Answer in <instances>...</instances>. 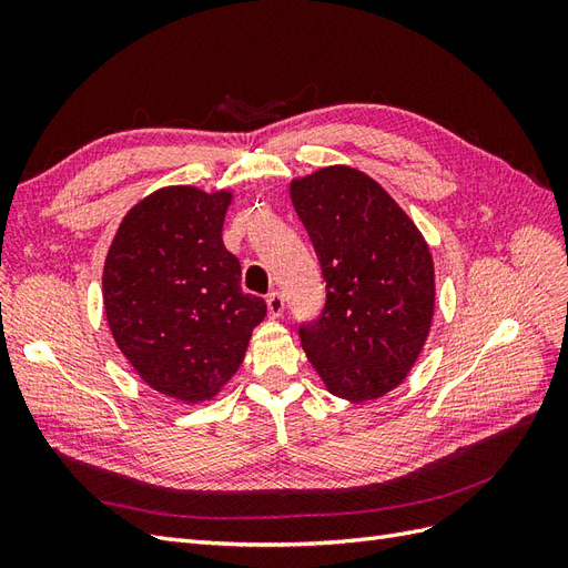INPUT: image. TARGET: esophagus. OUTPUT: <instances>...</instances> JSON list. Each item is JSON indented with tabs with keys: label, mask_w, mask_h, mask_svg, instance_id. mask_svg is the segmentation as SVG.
I'll list each match as a JSON object with an SVG mask.
<instances>
[{
	"label": "esophagus",
	"mask_w": 568,
	"mask_h": 568,
	"mask_svg": "<svg viewBox=\"0 0 568 568\" xmlns=\"http://www.w3.org/2000/svg\"><path fill=\"white\" fill-rule=\"evenodd\" d=\"M267 313H270V317H282L284 296L280 294V291H272V294L267 296Z\"/></svg>",
	"instance_id": "esophagus-1"
}]
</instances>
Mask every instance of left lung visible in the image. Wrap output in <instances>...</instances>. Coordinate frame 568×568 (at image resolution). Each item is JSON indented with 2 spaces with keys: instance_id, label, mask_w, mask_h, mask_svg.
<instances>
[{
  "instance_id": "1",
  "label": "left lung",
  "mask_w": 568,
  "mask_h": 568,
  "mask_svg": "<svg viewBox=\"0 0 568 568\" xmlns=\"http://www.w3.org/2000/svg\"><path fill=\"white\" fill-rule=\"evenodd\" d=\"M291 203L326 280V305L301 326L303 351L326 390L376 400L400 386L432 332L434 257L386 189L351 165L291 180Z\"/></svg>"
}]
</instances>
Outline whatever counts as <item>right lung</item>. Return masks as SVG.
Wrapping results in <instances>:
<instances>
[{"instance_id": "add662e5", "label": "right lung", "mask_w": 568, "mask_h": 568, "mask_svg": "<svg viewBox=\"0 0 568 568\" xmlns=\"http://www.w3.org/2000/svg\"><path fill=\"white\" fill-rule=\"evenodd\" d=\"M232 189L163 186L134 203L104 263V313L142 382L180 403L215 398L267 315L222 244Z\"/></svg>"}]
</instances>
